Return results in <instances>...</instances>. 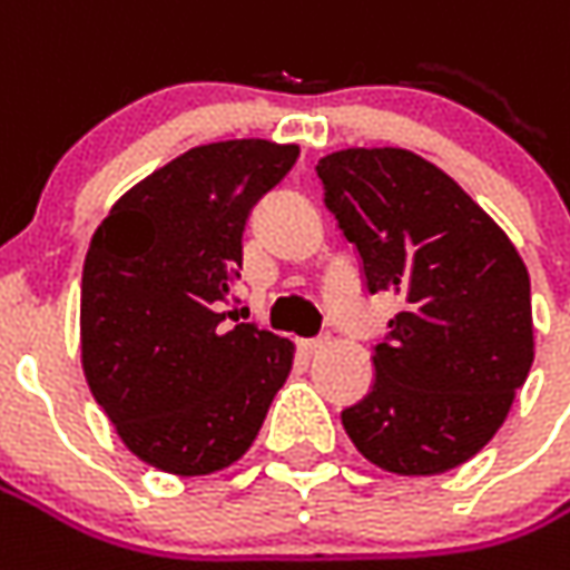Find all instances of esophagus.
Here are the masks:
<instances>
[{
  "label": "esophagus",
  "mask_w": 570,
  "mask_h": 570,
  "mask_svg": "<svg viewBox=\"0 0 570 570\" xmlns=\"http://www.w3.org/2000/svg\"><path fill=\"white\" fill-rule=\"evenodd\" d=\"M326 342H330V333H321V336H312V340L302 342V348L305 352H317V348H324Z\"/></svg>",
  "instance_id": "obj_1"
}]
</instances>
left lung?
Masks as SVG:
<instances>
[{
	"mask_svg": "<svg viewBox=\"0 0 570 570\" xmlns=\"http://www.w3.org/2000/svg\"><path fill=\"white\" fill-rule=\"evenodd\" d=\"M317 178L370 296L401 298L342 425L380 469H456L503 425L534 364L528 268L479 203L410 150H340Z\"/></svg>",
	"mask_w": 570,
	"mask_h": 570,
	"instance_id": "left-lung-1",
	"label": "left lung"
}]
</instances>
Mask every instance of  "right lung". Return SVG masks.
<instances>
[{"mask_svg": "<svg viewBox=\"0 0 570 570\" xmlns=\"http://www.w3.org/2000/svg\"><path fill=\"white\" fill-rule=\"evenodd\" d=\"M262 138L190 147L147 175L91 237L82 265V370L126 448L173 475H209L256 441L293 345L228 324L244 230L296 166ZM237 321V317H230Z\"/></svg>", "mask_w": 570, "mask_h": 570, "instance_id": "add662e5", "label": "right lung"}]
</instances>
